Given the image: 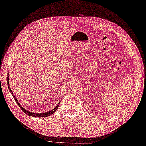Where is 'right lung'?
<instances>
[{
  "mask_svg": "<svg viewBox=\"0 0 146 146\" xmlns=\"http://www.w3.org/2000/svg\"><path fill=\"white\" fill-rule=\"evenodd\" d=\"M8 75H9V74H8V76H7V84H8L7 85H8V89H9V91H10V93H11L12 96H13V98H14V100H15L16 102H17V104L19 105V107H20V108L21 110H22L23 112H25L26 114H27L28 115H29V116H32V117H44L50 116V115L53 114V113L56 111V110L58 109V106H59V104H60V102H59V104L57 105V106L55 108H53L52 110H51V111H48V112H44V113H33V112H29V111H27L26 110H25V108H23V107H22V106H21V105L20 104V103L18 102L17 99L15 98V96L14 95V94H13V92H12L11 90V88H10L9 84V76H8Z\"/></svg>",
  "mask_w": 146,
  "mask_h": 146,
  "instance_id": "right-lung-1",
  "label": "right lung"
}]
</instances>
